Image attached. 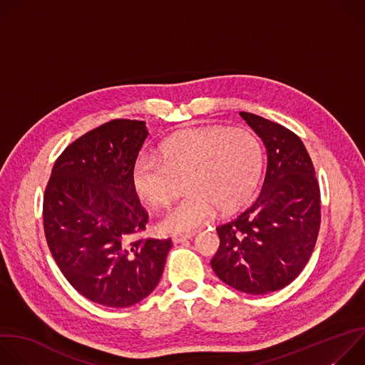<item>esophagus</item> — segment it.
Listing matches in <instances>:
<instances>
[{"label": "esophagus", "instance_id": "esophagus-1", "mask_svg": "<svg viewBox=\"0 0 365 365\" xmlns=\"http://www.w3.org/2000/svg\"><path fill=\"white\" fill-rule=\"evenodd\" d=\"M192 237H193L192 234H189V235H173V237H172V241L176 242V244H179V242H183V241L190 240Z\"/></svg>", "mask_w": 365, "mask_h": 365}]
</instances>
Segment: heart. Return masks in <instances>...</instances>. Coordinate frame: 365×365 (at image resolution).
Wrapping results in <instances>:
<instances>
[{
  "instance_id": "b5f03b06",
  "label": "heart",
  "mask_w": 365,
  "mask_h": 365,
  "mask_svg": "<svg viewBox=\"0 0 365 365\" xmlns=\"http://www.w3.org/2000/svg\"><path fill=\"white\" fill-rule=\"evenodd\" d=\"M263 166L257 137L245 128H192L169 138L160 159L143 154L133 169L137 195L151 206L170 202L175 178L189 192L160 218L168 234H190L210 221L215 210L234 211L254 190Z\"/></svg>"
}]
</instances>
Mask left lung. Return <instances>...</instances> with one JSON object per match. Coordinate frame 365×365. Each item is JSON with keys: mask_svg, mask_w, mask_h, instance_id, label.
I'll use <instances>...</instances> for the list:
<instances>
[{"mask_svg": "<svg viewBox=\"0 0 365 365\" xmlns=\"http://www.w3.org/2000/svg\"><path fill=\"white\" fill-rule=\"evenodd\" d=\"M240 115L262 138L267 169L255 200L217 227L221 242L211 266L235 290L267 294L292 283L309 262L321 227V190L294 133L259 115Z\"/></svg>", "mask_w": 365, "mask_h": 365, "instance_id": "left-lung-1", "label": "left lung"}]
</instances>
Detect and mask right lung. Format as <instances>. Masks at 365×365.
Wrapping results in <instances>:
<instances>
[{"label":"right lung","mask_w":365,"mask_h":365,"mask_svg":"<svg viewBox=\"0 0 365 365\" xmlns=\"http://www.w3.org/2000/svg\"><path fill=\"white\" fill-rule=\"evenodd\" d=\"M148 131L144 121L114 120L59 155L43 199L48 250L66 280L91 302L128 307L159 284L170 240H133L148 215L133 169Z\"/></svg>","instance_id":"obj_1"}]
</instances>
